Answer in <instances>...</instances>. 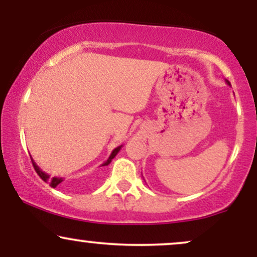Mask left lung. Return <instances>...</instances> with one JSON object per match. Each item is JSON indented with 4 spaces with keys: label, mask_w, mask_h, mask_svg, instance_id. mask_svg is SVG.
I'll return each mask as SVG.
<instances>
[{
    "label": "left lung",
    "mask_w": 257,
    "mask_h": 257,
    "mask_svg": "<svg viewBox=\"0 0 257 257\" xmlns=\"http://www.w3.org/2000/svg\"><path fill=\"white\" fill-rule=\"evenodd\" d=\"M226 83H227V84H228V85H231V83H229V82H228V81H226Z\"/></svg>",
    "instance_id": "8db88e82"
}]
</instances>
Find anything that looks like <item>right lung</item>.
<instances>
[{
  "instance_id": "obj_1",
  "label": "right lung",
  "mask_w": 257,
  "mask_h": 257,
  "mask_svg": "<svg viewBox=\"0 0 257 257\" xmlns=\"http://www.w3.org/2000/svg\"><path fill=\"white\" fill-rule=\"evenodd\" d=\"M122 146L123 145H120V146H118V147H116V149L113 150V151L111 152V155H110V157H108V159L106 162H104V163L101 164L102 167H105V166H108V164L111 163V161L112 159H113L114 157H116V155L117 153H118L119 151H120V149H122ZM31 161H32V164H34V168H35V170H36V173L38 174V175H40V178L43 180V181H46V182H49V185L52 186V187H57V186L59 185V184H61V182L64 181V179L63 178H57V176H54V178H52L51 179V176L48 175V174L47 173H44L42 169H41L40 167L37 166L36 163H35V161L34 159H32V157H31Z\"/></svg>"
}]
</instances>
